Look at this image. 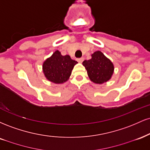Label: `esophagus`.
Masks as SVG:
<instances>
[{
  "instance_id": "34e87169",
  "label": "esophagus",
  "mask_w": 150,
  "mask_h": 150,
  "mask_svg": "<svg viewBox=\"0 0 150 150\" xmlns=\"http://www.w3.org/2000/svg\"><path fill=\"white\" fill-rule=\"evenodd\" d=\"M77 62H79V63H82V62L84 61V58H77Z\"/></svg>"
}]
</instances>
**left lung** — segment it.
I'll use <instances>...</instances> for the list:
<instances>
[{
	"label": "left lung",
	"instance_id": "obj_1",
	"mask_svg": "<svg viewBox=\"0 0 150 150\" xmlns=\"http://www.w3.org/2000/svg\"><path fill=\"white\" fill-rule=\"evenodd\" d=\"M82 65L85 67L90 80L96 84H102L109 80L114 70L112 62L100 51H95L92 54V58L84 61Z\"/></svg>",
	"mask_w": 150,
	"mask_h": 150
}]
</instances>
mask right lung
Masks as SVG:
<instances>
[{
	"label": "right lung",
	"instance_id": "obj_1",
	"mask_svg": "<svg viewBox=\"0 0 150 150\" xmlns=\"http://www.w3.org/2000/svg\"><path fill=\"white\" fill-rule=\"evenodd\" d=\"M77 63V62L71 59L70 56H62L57 50L44 62L43 72L50 82L61 84L69 79L72 70Z\"/></svg>",
	"mask_w": 150,
	"mask_h": 150
}]
</instances>
